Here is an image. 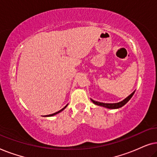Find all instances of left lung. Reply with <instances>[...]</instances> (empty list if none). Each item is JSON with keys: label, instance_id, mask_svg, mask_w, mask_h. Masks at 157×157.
I'll return each mask as SVG.
<instances>
[{"label": "left lung", "instance_id": "left-lung-1", "mask_svg": "<svg viewBox=\"0 0 157 157\" xmlns=\"http://www.w3.org/2000/svg\"><path fill=\"white\" fill-rule=\"evenodd\" d=\"M134 92H133V93L131 94L128 96L127 98H126L125 99L122 101L121 102H119V103H116V104H106V103H101V102H98V101H94L92 100V102L94 103V104H95L96 105H98V106H104V107H106V108H108V109H119L120 107L123 106L124 105H125L126 103H127L128 101L131 99V98L132 97L133 95H134Z\"/></svg>", "mask_w": 157, "mask_h": 157}]
</instances>
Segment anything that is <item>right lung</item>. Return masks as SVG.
<instances>
[{"label": "right lung", "mask_w": 157, "mask_h": 157, "mask_svg": "<svg viewBox=\"0 0 157 157\" xmlns=\"http://www.w3.org/2000/svg\"><path fill=\"white\" fill-rule=\"evenodd\" d=\"M68 106V104L67 105H66V106H65V107H63V109H61V110H60V111H57V112H56V113H52V114H49V115H47V116H46V117H52V116H53V115H56V114H57V113H59V112H61V111H63V109H65L66 108V106Z\"/></svg>", "instance_id": "add662e5"}]
</instances>
